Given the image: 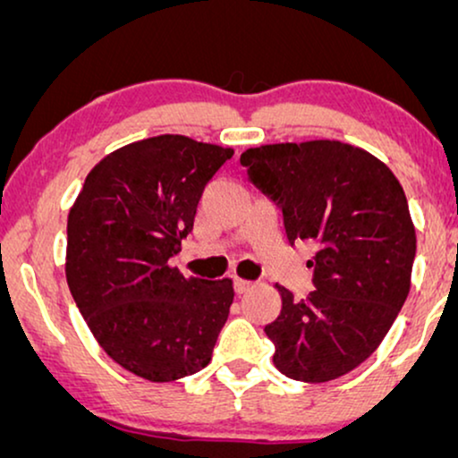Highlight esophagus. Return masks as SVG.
Wrapping results in <instances>:
<instances>
[{"mask_svg":"<svg viewBox=\"0 0 458 458\" xmlns=\"http://www.w3.org/2000/svg\"><path fill=\"white\" fill-rule=\"evenodd\" d=\"M233 285H235V292L240 293V296H242V293H246V292L252 290V285H254V284H252V281H248V279H240V277H235Z\"/></svg>","mask_w":458,"mask_h":458,"instance_id":"esophagus-1","label":"esophagus"}]
</instances>
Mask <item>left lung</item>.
<instances>
[{"instance_id":"obj_1","label":"left lung","mask_w":458,"mask_h":458,"mask_svg":"<svg viewBox=\"0 0 458 458\" xmlns=\"http://www.w3.org/2000/svg\"><path fill=\"white\" fill-rule=\"evenodd\" d=\"M240 162L284 212L290 243L312 240L315 290L281 292L265 331L285 377L323 384L365 362L396 321L411 290L417 237L403 185L384 162L342 141L273 143Z\"/></svg>"}]
</instances>
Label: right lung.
I'll use <instances>...</instances> for the list:
<instances>
[{
  "instance_id": "right-lung-1",
  "label": "right lung",
  "mask_w": 458,
  "mask_h": 458,
  "mask_svg": "<svg viewBox=\"0 0 458 458\" xmlns=\"http://www.w3.org/2000/svg\"><path fill=\"white\" fill-rule=\"evenodd\" d=\"M233 156L158 135L106 156L68 215L66 281L104 352L149 381L198 373L233 304V281L168 265L193 229L202 191Z\"/></svg>"
}]
</instances>
